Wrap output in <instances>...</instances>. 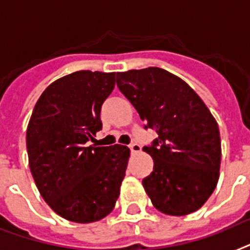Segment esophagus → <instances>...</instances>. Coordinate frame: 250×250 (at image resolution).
Segmentation results:
<instances>
[{
    "label": "esophagus",
    "instance_id": "1",
    "mask_svg": "<svg viewBox=\"0 0 250 250\" xmlns=\"http://www.w3.org/2000/svg\"><path fill=\"white\" fill-rule=\"evenodd\" d=\"M129 148H130V150L133 152V153H139L140 150H142V147H140V144H138V143L129 144Z\"/></svg>",
    "mask_w": 250,
    "mask_h": 250
}]
</instances>
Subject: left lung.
<instances>
[{"label":"left lung","mask_w":250,"mask_h":250,"mask_svg":"<svg viewBox=\"0 0 250 250\" xmlns=\"http://www.w3.org/2000/svg\"><path fill=\"white\" fill-rule=\"evenodd\" d=\"M120 92L158 138L143 148L153 171L143 179L146 193L165 214L198 211L220 177L221 139L211 111L179 76L160 67L116 74Z\"/></svg>","instance_id":"1"}]
</instances>
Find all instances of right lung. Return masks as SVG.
<instances>
[{"label":"right lung","instance_id":"add662e5","mask_svg":"<svg viewBox=\"0 0 250 250\" xmlns=\"http://www.w3.org/2000/svg\"><path fill=\"white\" fill-rule=\"evenodd\" d=\"M113 88L115 73L69 74L47 86L29 120L33 179L49 207L69 221H100L120 195L129 148L85 146L102 129L101 107Z\"/></svg>","mask_w":250,"mask_h":250}]
</instances>
